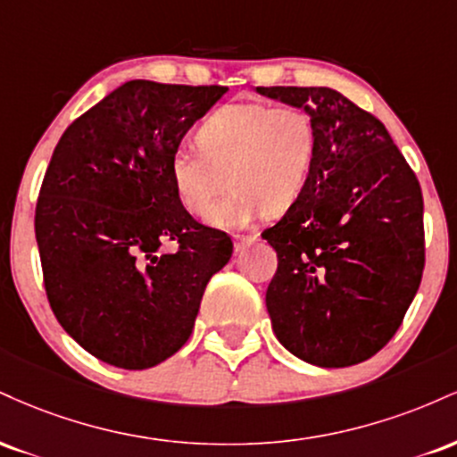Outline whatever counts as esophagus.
Masks as SVG:
<instances>
[{"label":"esophagus","instance_id":"obj_1","mask_svg":"<svg viewBox=\"0 0 457 457\" xmlns=\"http://www.w3.org/2000/svg\"><path fill=\"white\" fill-rule=\"evenodd\" d=\"M255 240H258V234H234L236 249H245L246 245L255 243Z\"/></svg>","mask_w":457,"mask_h":457}]
</instances>
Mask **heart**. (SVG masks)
Masks as SVG:
<instances>
[{
    "mask_svg": "<svg viewBox=\"0 0 457 457\" xmlns=\"http://www.w3.org/2000/svg\"><path fill=\"white\" fill-rule=\"evenodd\" d=\"M318 156L312 115L295 104L229 103L199 124L195 145H178L167 162L171 191L187 212L202 217L228 181L235 188L208 214L219 228H243L301 199ZM228 180H224V176Z\"/></svg>",
    "mask_w": 457,
    "mask_h": 457,
    "instance_id": "obj_1",
    "label": "heart"
}]
</instances>
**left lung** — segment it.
I'll return each instance as SVG.
<instances>
[{"label":"left lung","mask_w":457,"mask_h":457,"mask_svg":"<svg viewBox=\"0 0 457 457\" xmlns=\"http://www.w3.org/2000/svg\"><path fill=\"white\" fill-rule=\"evenodd\" d=\"M318 130L312 180L262 232L277 251L266 309L277 339L318 367L367 361L400 328L426 266L421 185L376 115L330 87H258Z\"/></svg>","instance_id":"obj_1"}]
</instances>
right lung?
<instances>
[{
	"label": "right lung",
	"instance_id": "add662e5",
	"mask_svg": "<svg viewBox=\"0 0 457 457\" xmlns=\"http://www.w3.org/2000/svg\"><path fill=\"white\" fill-rule=\"evenodd\" d=\"M228 87L135 79L57 141L36 202V243L57 322L104 363L148 370L191 337L204 290L232 238L197 223L167 162ZM174 239V254L162 242Z\"/></svg>",
	"mask_w": 457,
	"mask_h": 457
}]
</instances>
